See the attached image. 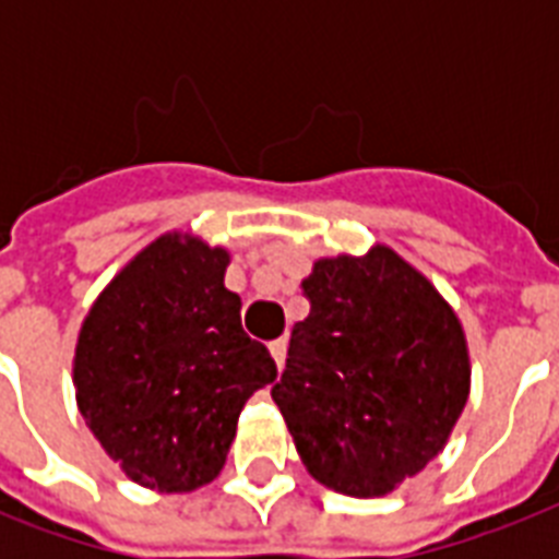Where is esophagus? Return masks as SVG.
I'll use <instances>...</instances> for the list:
<instances>
[{
  "mask_svg": "<svg viewBox=\"0 0 559 559\" xmlns=\"http://www.w3.org/2000/svg\"><path fill=\"white\" fill-rule=\"evenodd\" d=\"M270 354L272 359H275V366H278V371L284 368V362H287V340L281 336V340L270 342Z\"/></svg>",
  "mask_w": 559,
  "mask_h": 559,
  "instance_id": "esophagus-1",
  "label": "esophagus"
}]
</instances>
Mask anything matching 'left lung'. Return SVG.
<instances>
[{"mask_svg":"<svg viewBox=\"0 0 559 559\" xmlns=\"http://www.w3.org/2000/svg\"><path fill=\"white\" fill-rule=\"evenodd\" d=\"M310 313L272 385L298 459L336 493L377 499L447 447L469 397L461 319L391 246L319 258Z\"/></svg>","mask_w":559,"mask_h":559,"instance_id":"left-lung-1","label":"left lung"}]
</instances>
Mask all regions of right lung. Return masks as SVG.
Masks as SVG:
<instances>
[{
    "label": "right lung",
    "mask_w": 559,
    "mask_h": 559,
    "mask_svg": "<svg viewBox=\"0 0 559 559\" xmlns=\"http://www.w3.org/2000/svg\"><path fill=\"white\" fill-rule=\"evenodd\" d=\"M226 246L170 228L100 289L74 342L78 412L130 481L193 493L226 464L237 417L275 380L240 324Z\"/></svg>",
    "instance_id": "obj_1"
}]
</instances>
